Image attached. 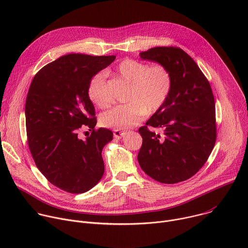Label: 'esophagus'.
<instances>
[{
  "instance_id": "obj_1",
  "label": "esophagus",
  "mask_w": 248,
  "mask_h": 248,
  "mask_svg": "<svg viewBox=\"0 0 248 248\" xmlns=\"http://www.w3.org/2000/svg\"><path fill=\"white\" fill-rule=\"evenodd\" d=\"M124 135H125V132H124V131L117 130V129L114 131V137L117 138V139H121V138L124 137Z\"/></svg>"
}]
</instances>
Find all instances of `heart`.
Segmentation results:
<instances>
[{"label":"heart","instance_id":"1","mask_svg":"<svg viewBox=\"0 0 248 248\" xmlns=\"http://www.w3.org/2000/svg\"><path fill=\"white\" fill-rule=\"evenodd\" d=\"M118 74L130 84L126 96L128 103L102 114L101 124L121 130L138 124L145 114H153L162 107L171 88V77L169 70L161 64L149 66L132 59L124 60L119 64ZM88 95L100 108L110 105L111 99L104 74L92 78Z\"/></svg>","mask_w":248,"mask_h":248}]
</instances>
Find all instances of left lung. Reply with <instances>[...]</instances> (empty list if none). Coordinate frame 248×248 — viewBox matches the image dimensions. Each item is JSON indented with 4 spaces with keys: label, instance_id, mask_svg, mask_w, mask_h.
Returning a JSON list of instances; mask_svg holds the SVG:
<instances>
[{
    "label": "left lung",
    "instance_id": "1",
    "mask_svg": "<svg viewBox=\"0 0 248 248\" xmlns=\"http://www.w3.org/2000/svg\"><path fill=\"white\" fill-rule=\"evenodd\" d=\"M140 59L165 66L171 88L162 107L139 128L142 137L137 160L146 174L162 184L188 180L205 164L216 141L215 101L197 63L184 50L155 47ZM164 129V137L147 126Z\"/></svg>",
    "mask_w": 248,
    "mask_h": 248
}]
</instances>
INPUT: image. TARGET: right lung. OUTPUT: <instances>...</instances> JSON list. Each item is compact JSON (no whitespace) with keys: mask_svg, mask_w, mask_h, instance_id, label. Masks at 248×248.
<instances>
[{"mask_svg":"<svg viewBox=\"0 0 248 248\" xmlns=\"http://www.w3.org/2000/svg\"><path fill=\"white\" fill-rule=\"evenodd\" d=\"M115 59L65 55L41 68L30 84L25 124L31 155L45 178L66 192H86L104 174L101 153L113 132L94 129L97 121L88 86ZM86 127L93 132L81 140L79 131Z\"/></svg>","mask_w":248,"mask_h":248,"instance_id":"obj_1","label":"right lung"}]
</instances>
